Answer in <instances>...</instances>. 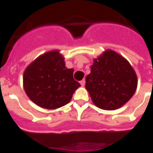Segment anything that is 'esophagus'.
Here are the masks:
<instances>
[{
	"mask_svg": "<svg viewBox=\"0 0 153 153\" xmlns=\"http://www.w3.org/2000/svg\"><path fill=\"white\" fill-rule=\"evenodd\" d=\"M80 83H81V85H82V86H84L85 84V79H83V80H82L81 82H80Z\"/></svg>",
	"mask_w": 153,
	"mask_h": 153,
	"instance_id": "esophagus-1",
	"label": "esophagus"
}]
</instances>
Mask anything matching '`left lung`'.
I'll use <instances>...</instances> for the list:
<instances>
[{"label":"left lung","mask_w":153,"mask_h":153,"mask_svg":"<svg viewBox=\"0 0 153 153\" xmlns=\"http://www.w3.org/2000/svg\"><path fill=\"white\" fill-rule=\"evenodd\" d=\"M85 86L95 105L114 110L125 105L134 95L137 75L127 59L107 49L93 60Z\"/></svg>","instance_id":"left-lung-1"}]
</instances>
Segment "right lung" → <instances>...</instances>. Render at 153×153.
Here are the masks:
<instances>
[{
    "instance_id": "right-lung-1",
    "label": "right lung",
    "mask_w": 153,
    "mask_h": 153,
    "mask_svg": "<svg viewBox=\"0 0 153 153\" xmlns=\"http://www.w3.org/2000/svg\"><path fill=\"white\" fill-rule=\"evenodd\" d=\"M72 68H68L58 50L40 55L24 71L23 85L28 97L41 108L55 109L70 102L81 86L73 78Z\"/></svg>"
}]
</instances>
